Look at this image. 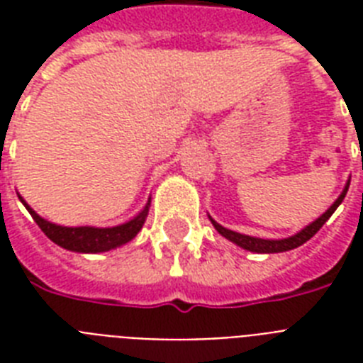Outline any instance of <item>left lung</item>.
Returning <instances> with one entry per match:
<instances>
[{
	"label": "left lung",
	"mask_w": 363,
	"mask_h": 363,
	"mask_svg": "<svg viewBox=\"0 0 363 363\" xmlns=\"http://www.w3.org/2000/svg\"><path fill=\"white\" fill-rule=\"evenodd\" d=\"M349 184L350 181L347 182V186H345V190L341 192V196H339L337 199H335V203L330 207V209L324 213V215L320 216V218H316L313 224H309L307 228H303L301 232L296 233V235H292V238L288 239H259V238H250V235H242V233H238V232H232V230H228V228L220 226L218 222H215L213 218H211V222H213V226L216 228V232L220 233V235H224L226 239H230L232 242H235V245H239L241 248H247V250H250V252H259V254H273V252H286V250H292V248H298L301 247L303 242L309 241L313 235H315L318 230H320L324 224H326V220L330 218V216L335 213V209H337L339 205H341V201L345 199V196H347V190H349Z\"/></svg>",
	"instance_id": "obj_1"
}]
</instances>
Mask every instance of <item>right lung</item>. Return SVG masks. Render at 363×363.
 <instances>
[{
	"mask_svg": "<svg viewBox=\"0 0 363 363\" xmlns=\"http://www.w3.org/2000/svg\"><path fill=\"white\" fill-rule=\"evenodd\" d=\"M20 201L26 205V209L30 211L31 218L37 222V226L41 228L43 233H45L50 241H54L62 248L73 250V252H105V250H111V248L121 247L124 242L131 241V239L139 233L143 224H145V218H147L148 215V205H150L147 203V207H145L133 220L121 224V226L65 228L56 226L52 222L45 220V218H41V216L37 215L35 211L31 209L30 205L26 203L24 199L20 198Z\"/></svg>",
	"mask_w": 363,
	"mask_h": 363,
	"instance_id": "1",
	"label": "right lung"
}]
</instances>
